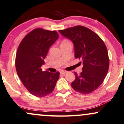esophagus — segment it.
Segmentation results:
<instances>
[{
  "label": "esophagus",
  "instance_id": "esophagus-1",
  "mask_svg": "<svg viewBox=\"0 0 124 124\" xmlns=\"http://www.w3.org/2000/svg\"><path fill=\"white\" fill-rule=\"evenodd\" d=\"M60 74H65V73H67V71H64V70H62V71H60Z\"/></svg>",
  "mask_w": 124,
  "mask_h": 124
}]
</instances>
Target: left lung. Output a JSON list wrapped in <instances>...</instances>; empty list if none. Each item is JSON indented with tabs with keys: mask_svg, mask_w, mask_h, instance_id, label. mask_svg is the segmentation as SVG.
Returning a JSON list of instances; mask_svg holds the SVG:
<instances>
[{
	"mask_svg": "<svg viewBox=\"0 0 124 124\" xmlns=\"http://www.w3.org/2000/svg\"><path fill=\"white\" fill-rule=\"evenodd\" d=\"M59 32L72 41L75 57L82 61V71L71 83L75 91L89 94L102 84L109 68V59L104 42L96 33L82 26H75Z\"/></svg>",
	"mask_w": 124,
	"mask_h": 124,
	"instance_id": "left-lung-1",
	"label": "left lung"
}]
</instances>
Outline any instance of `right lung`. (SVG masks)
Here are the masks:
<instances>
[{
  "label": "right lung",
  "instance_id": "right-lung-1",
  "mask_svg": "<svg viewBox=\"0 0 124 124\" xmlns=\"http://www.w3.org/2000/svg\"><path fill=\"white\" fill-rule=\"evenodd\" d=\"M59 38L55 31L36 28L24 37L16 57V68L19 78L33 95L44 97L53 91L60 73L42 71L49 48Z\"/></svg>",
  "mask_w": 124,
  "mask_h": 124
}]
</instances>
